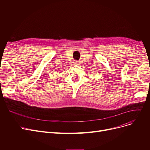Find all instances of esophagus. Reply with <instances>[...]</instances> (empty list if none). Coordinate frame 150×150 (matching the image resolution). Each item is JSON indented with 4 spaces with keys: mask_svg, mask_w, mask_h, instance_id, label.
<instances>
[{
    "mask_svg": "<svg viewBox=\"0 0 150 150\" xmlns=\"http://www.w3.org/2000/svg\"><path fill=\"white\" fill-rule=\"evenodd\" d=\"M75 64H78V63H79V61H75Z\"/></svg>",
    "mask_w": 150,
    "mask_h": 150,
    "instance_id": "1",
    "label": "esophagus"
}]
</instances>
